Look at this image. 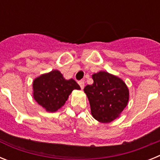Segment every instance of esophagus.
Here are the masks:
<instances>
[{
    "instance_id": "1",
    "label": "esophagus",
    "mask_w": 160,
    "mask_h": 160,
    "mask_svg": "<svg viewBox=\"0 0 160 160\" xmlns=\"http://www.w3.org/2000/svg\"><path fill=\"white\" fill-rule=\"evenodd\" d=\"M78 84H79V86H80V87H81V89L84 88V87H85V82L84 81H82V80L79 81Z\"/></svg>"
}]
</instances>
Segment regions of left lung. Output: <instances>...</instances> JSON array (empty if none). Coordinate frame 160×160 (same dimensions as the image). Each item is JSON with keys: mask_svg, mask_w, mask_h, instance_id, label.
Returning <instances> with one entry per match:
<instances>
[{"mask_svg": "<svg viewBox=\"0 0 160 160\" xmlns=\"http://www.w3.org/2000/svg\"><path fill=\"white\" fill-rule=\"evenodd\" d=\"M94 83L84 88L92 116L107 123L118 118L128 105L129 90L122 79L106 71L92 75Z\"/></svg>", "mask_w": 160, "mask_h": 160, "instance_id": "8db88e82", "label": "left lung"}]
</instances>
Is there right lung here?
<instances>
[{"label":"right lung","instance_id":"add662e5","mask_svg":"<svg viewBox=\"0 0 160 160\" xmlns=\"http://www.w3.org/2000/svg\"><path fill=\"white\" fill-rule=\"evenodd\" d=\"M73 79L66 80L60 71L52 70L34 79L33 98L46 111L54 112L62 107L73 90H80Z\"/></svg>","mask_w":160,"mask_h":160}]
</instances>
